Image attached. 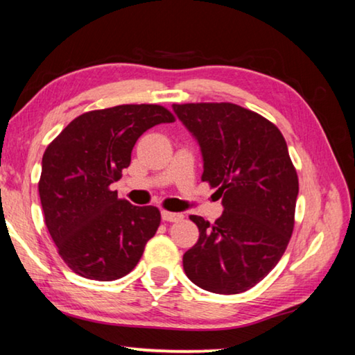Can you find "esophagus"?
I'll return each mask as SVG.
<instances>
[{
  "instance_id": "34e87169",
  "label": "esophagus",
  "mask_w": 355,
  "mask_h": 355,
  "mask_svg": "<svg viewBox=\"0 0 355 355\" xmlns=\"http://www.w3.org/2000/svg\"><path fill=\"white\" fill-rule=\"evenodd\" d=\"M161 218H162V221L177 223V221H180V219H183V215H182V213H172V211L162 210L161 211Z\"/></svg>"
}]
</instances>
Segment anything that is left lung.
<instances>
[{"label": "left lung", "mask_w": 355, "mask_h": 355, "mask_svg": "<svg viewBox=\"0 0 355 355\" xmlns=\"http://www.w3.org/2000/svg\"><path fill=\"white\" fill-rule=\"evenodd\" d=\"M198 140L202 182L223 198L215 224L189 219L199 240L183 254L187 277L215 294H240L267 277L294 230L299 178L279 129L256 112L230 103L173 104Z\"/></svg>", "instance_id": "obj_1"}]
</instances>
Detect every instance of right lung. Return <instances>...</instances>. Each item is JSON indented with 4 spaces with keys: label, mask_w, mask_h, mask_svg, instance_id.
Here are the masks:
<instances>
[{
    "label": "right lung",
    "mask_w": 355,
    "mask_h": 355,
    "mask_svg": "<svg viewBox=\"0 0 355 355\" xmlns=\"http://www.w3.org/2000/svg\"><path fill=\"white\" fill-rule=\"evenodd\" d=\"M175 118L156 104H125L72 120L42 156L39 196L50 237L72 272L114 281L137 266L161 213L118 199L110 184L131 164L137 139Z\"/></svg>",
    "instance_id": "add662e5"
}]
</instances>
